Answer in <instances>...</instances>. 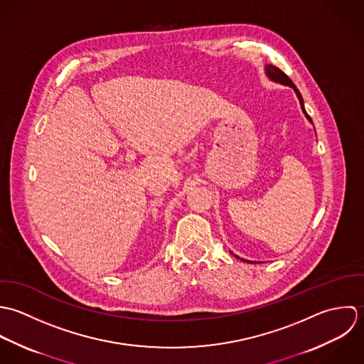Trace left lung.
I'll list each match as a JSON object with an SVG mask.
<instances>
[{"label": "left lung", "mask_w": 364, "mask_h": 364, "mask_svg": "<svg viewBox=\"0 0 364 364\" xmlns=\"http://www.w3.org/2000/svg\"><path fill=\"white\" fill-rule=\"evenodd\" d=\"M266 75L272 80V81H274V82H279V84H283V85H289L291 87L294 91H295V94H296V97H298V100H299V105H301V109H302V112L305 114V117H306V119L312 124V119H311V117L306 114V111H305V107H304V100H302V97H301V94H299V91H298V88L295 87V84L292 82L290 80V77L287 75L286 73H283L279 68H276V66H273V65H266ZM232 253V252H230ZM236 259H240L242 262H246V263H253V262H250V260H245V259H242V257H239V256H236L235 253H232Z\"/></svg>", "instance_id": "8db88e82"}]
</instances>
